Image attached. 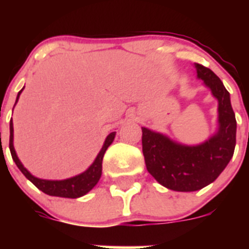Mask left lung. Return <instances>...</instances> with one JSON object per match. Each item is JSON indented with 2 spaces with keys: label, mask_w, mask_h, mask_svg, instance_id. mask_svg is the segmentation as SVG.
Wrapping results in <instances>:
<instances>
[{
  "label": "left lung",
  "mask_w": 249,
  "mask_h": 249,
  "mask_svg": "<svg viewBox=\"0 0 249 249\" xmlns=\"http://www.w3.org/2000/svg\"><path fill=\"white\" fill-rule=\"evenodd\" d=\"M201 78L218 100V132L198 146L175 143L166 136L142 128V151L147 171L168 190L193 192L215 181L236 147L237 122L230 92L210 68L196 65Z\"/></svg>",
  "instance_id": "1"
}]
</instances>
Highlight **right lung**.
Returning <instances> with one entry per match:
<instances>
[{"instance_id": "right-lung-1", "label": "right lung", "mask_w": 249, "mask_h": 249, "mask_svg": "<svg viewBox=\"0 0 249 249\" xmlns=\"http://www.w3.org/2000/svg\"><path fill=\"white\" fill-rule=\"evenodd\" d=\"M23 91V89L18 92L17 94V100L18 101L19 94ZM114 136H116V132H111L105 141V144H103L102 149L100 151L98 156L96 157L93 163L91 164L87 171H85L81 175L76 176V177L68 178V179H63V181H48V179H39V178L34 177L28 172L27 169L23 167V164L19 162L18 157L16 155V151L13 148V123L12 120L10 121V151L11 156H12L15 163L17 164V167L19 168L25 177L27 179H30L35 186L38 188L39 191H42L43 193L50 196H56V197H65V198H78V197H82L86 193L89 192V191L93 188L97 182L100 181L101 175H102V160L103 156H105L106 149L108 148L109 144L113 142Z\"/></svg>"}]
</instances>
